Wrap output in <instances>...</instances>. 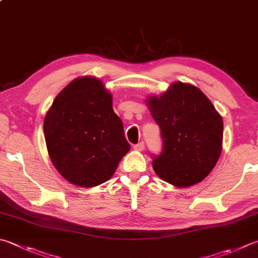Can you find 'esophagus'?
<instances>
[{"label":"esophagus","instance_id":"obj_1","mask_svg":"<svg viewBox=\"0 0 258 258\" xmlns=\"http://www.w3.org/2000/svg\"><path fill=\"white\" fill-rule=\"evenodd\" d=\"M144 148H145L144 142H140L137 145H134V149L135 150H138V152H142V150H144Z\"/></svg>","mask_w":258,"mask_h":258}]
</instances>
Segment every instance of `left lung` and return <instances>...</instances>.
Here are the masks:
<instances>
[{
    "mask_svg": "<svg viewBox=\"0 0 258 258\" xmlns=\"http://www.w3.org/2000/svg\"><path fill=\"white\" fill-rule=\"evenodd\" d=\"M147 104L163 138L162 153L153 155L155 173L177 187L205 179L222 149V118L210 100L197 86L175 82Z\"/></svg>",
    "mask_w": 258,
    "mask_h": 258,
    "instance_id": "8db88e82",
    "label": "left lung"
}]
</instances>
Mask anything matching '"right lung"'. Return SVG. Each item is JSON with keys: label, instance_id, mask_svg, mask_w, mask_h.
<instances>
[{"label": "right lung", "instance_id": "add662e5", "mask_svg": "<svg viewBox=\"0 0 258 258\" xmlns=\"http://www.w3.org/2000/svg\"><path fill=\"white\" fill-rule=\"evenodd\" d=\"M43 133L53 166L83 187L108 181L130 149L122 121L112 109V95L95 77L76 79L56 96Z\"/></svg>", "mask_w": 258, "mask_h": 258}]
</instances>
